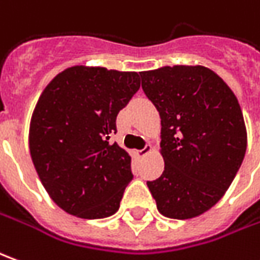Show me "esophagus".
I'll list each match as a JSON object with an SVG mask.
<instances>
[{"instance_id":"1","label":"esophagus","mask_w":260,"mask_h":260,"mask_svg":"<svg viewBox=\"0 0 260 260\" xmlns=\"http://www.w3.org/2000/svg\"><path fill=\"white\" fill-rule=\"evenodd\" d=\"M151 152V145H145L142 149H138L137 151V155L139 158H142L145 155H148V153Z\"/></svg>"}]
</instances>
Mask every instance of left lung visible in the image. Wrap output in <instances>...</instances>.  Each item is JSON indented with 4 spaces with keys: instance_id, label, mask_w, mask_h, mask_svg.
<instances>
[{
    "instance_id": "1",
    "label": "left lung",
    "mask_w": 260,
    "mask_h": 260,
    "mask_svg": "<svg viewBox=\"0 0 260 260\" xmlns=\"http://www.w3.org/2000/svg\"><path fill=\"white\" fill-rule=\"evenodd\" d=\"M139 75L160 115L165 160L162 175L146 185L164 216H199L225 195L245 158L248 139L239 102L223 79L201 65Z\"/></svg>"
}]
</instances>
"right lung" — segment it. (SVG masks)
<instances>
[{"label":"right lung","instance_id":"1","mask_svg":"<svg viewBox=\"0 0 260 260\" xmlns=\"http://www.w3.org/2000/svg\"><path fill=\"white\" fill-rule=\"evenodd\" d=\"M141 86L138 72L71 67L42 91L29 125L34 167L51 199L84 219L119 209L131 156L111 144L116 116Z\"/></svg>","mask_w":260,"mask_h":260}]
</instances>
